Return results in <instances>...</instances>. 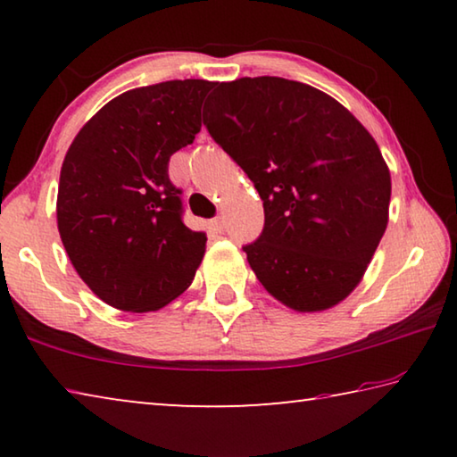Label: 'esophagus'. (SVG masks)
<instances>
[{"instance_id":"34e87169","label":"esophagus","mask_w":457,"mask_h":457,"mask_svg":"<svg viewBox=\"0 0 457 457\" xmlns=\"http://www.w3.org/2000/svg\"><path fill=\"white\" fill-rule=\"evenodd\" d=\"M212 228H213L215 231H221V229H223V218H215V220H212Z\"/></svg>"}]
</instances>
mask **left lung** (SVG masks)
Here are the masks:
<instances>
[{"mask_svg":"<svg viewBox=\"0 0 457 457\" xmlns=\"http://www.w3.org/2000/svg\"><path fill=\"white\" fill-rule=\"evenodd\" d=\"M204 125L264 201V229L244 245L262 286L298 312L349 296L389 221L391 175L369 130L278 76L215 84Z\"/></svg>","mask_w":457,"mask_h":457,"instance_id":"1","label":"left lung"}]
</instances>
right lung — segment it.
I'll return each mask as SVG.
<instances>
[{
  "mask_svg": "<svg viewBox=\"0 0 457 457\" xmlns=\"http://www.w3.org/2000/svg\"><path fill=\"white\" fill-rule=\"evenodd\" d=\"M215 82L133 88L92 117L68 149L58 185V231L76 272L119 311H159L191 284L207 237L183 223L169 159L201 130Z\"/></svg>",
  "mask_w": 457,
  "mask_h": 457,
  "instance_id": "add662e5",
  "label": "right lung"
}]
</instances>
